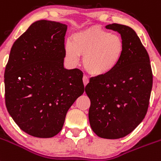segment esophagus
Returning <instances> with one entry per match:
<instances>
[{"label": "esophagus", "mask_w": 161, "mask_h": 161, "mask_svg": "<svg viewBox=\"0 0 161 161\" xmlns=\"http://www.w3.org/2000/svg\"><path fill=\"white\" fill-rule=\"evenodd\" d=\"M82 81H83V84H84V86H86V84L89 82V79L86 76V75H83V77H82Z\"/></svg>", "instance_id": "34e87169"}]
</instances>
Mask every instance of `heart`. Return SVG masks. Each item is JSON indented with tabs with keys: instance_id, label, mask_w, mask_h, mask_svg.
Masks as SVG:
<instances>
[{
	"instance_id": "heart-1",
	"label": "heart",
	"mask_w": 161,
	"mask_h": 161,
	"mask_svg": "<svg viewBox=\"0 0 161 161\" xmlns=\"http://www.w3.org/2000/svg\"><path fill=\"white\" fill-rule=\"evenodd\" d=\"M125 53V44L118 35L100 27H91L72 36L65 44L67 60L76 64L83 57L86 70L95 76L108 75L121 63Z\"/></svg>"
}]
</instances>
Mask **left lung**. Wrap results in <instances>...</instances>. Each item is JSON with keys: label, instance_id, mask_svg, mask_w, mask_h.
Masks as SVG:
<instances>
[{"label": "left lung", "instance_id": "obj_1", "mask_svg": "<svg viewBox=\"0 0 161 161\" xmlns=\"http://www.w3.org/2000/svg\"><path fill=\"white\" fill-rule=\"evenodd\" d=\"M106 28L121 34L125 53L110 74L91 78L85 92L91 100L92 130L100 138L115 139L129 135L145 117L153 76L149 55L135 31L117 23Z\"/></svg>", "mask_w": 161, "mask_h": 161}]
</instances>
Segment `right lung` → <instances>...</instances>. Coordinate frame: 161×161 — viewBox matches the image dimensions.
<instances>
[{
    "mask_svg": "<svg viewBox=\"0 0 161 161\" xmlns=\"http://www.w3.org/2000/svg\"><path fill=\"white\" fill-rule=\"evenodd\" d=\"M67 26L40 20L14 43L5 70V105L22 130L52 138L84 92L83 73L64 68Z\"/></svg>",
    "mask_w": 161,
    "mask_h": 161,
    "instance_id": "right-lung-1",
    "label": "right lung"
}]
</instances>
